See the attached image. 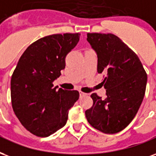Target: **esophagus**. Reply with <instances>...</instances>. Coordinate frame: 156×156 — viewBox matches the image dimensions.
Instances as JSON below:
<instances>
[{
  "label": "esophagus",
  "mask_w": 156,
  "mask_h": 156,
  "mask_svg": "<svg viewBox=\"0 0 156 156\" xmlns=\"http://www.w3.org/2000/svg\"><path fill=\"white\" fill-rule=\"evenodd\" d=\"M86 93H84V92H82V91H80V96H84V95H86Z\"/></svg>",
  "instance_id": "obj_1"
}]
</instances>
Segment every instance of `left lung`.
I'll return each instance as SVG.
<instances>
[{"mask_svg":"<svg viewBox=\"0 0 156 156\" xmlns=\"http://www.w3.org/2000/svg\"><path fill=\"white\" fill-rule=\"evenodd\" d=\"M87 41L98 56L97 72L105 73L106 98L96 93L86 111L90 125L105 134H115L136 116L144 98L147 74L137 55L114 34L87 33Z\"/></svg>","mask_w":156,"mask_h":156,"instance_id":"obj_1","label":"left lung"}]
</instances>
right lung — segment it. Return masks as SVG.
<instances>
[{"label":"right lung","mask_w":156,"mask_h":156,"mask_svg":"<svg viewBox=\"0 0 156 156\" xmlns=\"http://www.w3.org/2000/svg\"><path fill=\"white\" fill-rule=\"evenodd\" d=\"M80 34H54L30 44L21 55L11 80L15 114L26 129L47 137L66 125L68 112L79 99L77 90L54 87L53 81L66 67L67 54Z\"/></svg>","instance_id":"obj_1"}]
</instances>
